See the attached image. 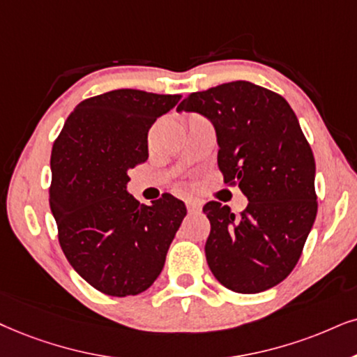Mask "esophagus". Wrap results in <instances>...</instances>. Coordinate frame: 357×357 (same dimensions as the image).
<instances>
[{
    "instance_id": "obj_1",
    "label": "esophagus",
    "mask_w": 357,
    "mask_h": 357,
    "mask_svg": "<svg viewBox=\"0 0 357 357\" xmlns=\"http://www.w3.org/2000/svg\"><path fill=\"white\" fill-rule=\"evenodd\" d=\"M186 207H188V212H191V214H196V212H201V202L196 201V199H188L186 201Z\"/></svg>"
}]
</instances>
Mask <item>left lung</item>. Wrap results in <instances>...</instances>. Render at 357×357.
<instances>
[{
    "label": "left lung",
    "instance_id": "1",
    "mask_svg": "<svg viewBox=\"0 0 357 357\" xmlns=\"http://www.w3.org/2000/svg\"><path fill=\"white\" fill-rule=\"evenodd\" d=\"M178 112L212 121L224 183L249 199L241 215L218 201L202 207L211 272L237 293L278 285L300 260L318 211L317 166L295 112L282 96L245 80L194 92Z\"/></svg>",
    "mask_w": 357,
    "mask_h": 357
}]
</instances>
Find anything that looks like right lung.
Returning <instances> with one entry per match:
<instances>
[{
	"label": "right lung",
	"instance_id": "1",
	"mask_svg": "<svg viewBox=\"0 0 357 357\" xmlns=\"http://www.w3.org/2000/svg\"><path fill=\"white\" fill-rule=\"evenodd\" d=\"M181 96L119 89L80 102L51 153L49 204L62 252L80 277L110 296L153 285L186 215L171 194L139 204L128 171L148 160V132Z\"/></svg>",
	"mask_w": 357,
	"mask_h": 357
}]
</instances>
